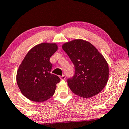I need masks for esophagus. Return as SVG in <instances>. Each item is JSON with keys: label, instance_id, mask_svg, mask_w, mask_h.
Instances as JSON below:
<instances>
[{"label": "esophagus", "instance_id": "esophagus-1", "mask_svg": "<svg viewBox=\"0 0 129 129\" xmlns=\"http://www.w3.org/2000/svg\"><path fill=\"white\" fill-rule=\"evenodd\" d=\"M59 77H60V79H61V80H65V79H66V76H65V75H62V76H60Z\"/></svg>", "mask_w": 129, "mask_h": 129}]
</instances>
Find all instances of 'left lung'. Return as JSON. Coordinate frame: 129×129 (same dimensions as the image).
Here are the masks:
<instances>
[{
	"mask_svg": "<svg viewBox=\"0 0 129 129\" xmlns=\"http://www.w3.org/2000/svg\"><path fill=\"white\" fill-rule=\"evenodd\" d=\"M62 49L74 66V76L67 79L71 91L86 98L99 93L109 76L108 65L102 54L90 43L81 39L65 43Z\"/></svg>",
	"mask_w": 129,
	"mask_h": 129,
	"instance_id": "1",
	"label": "left lung"
}]
</instances>
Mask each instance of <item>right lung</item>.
<instances>
[{
	"instance_id": "right-lung-1",
	"label": "right lung",
	"mask_w": 129,
	"mask_h": 129,
	"mask_svg": "<svg viewBox=\"0 0 129 129\" xmlns=\"http://www.w3.org/2000/svg\"><path fill=\"white\" fill-rule=\"evenodd\" d=\"M55 43H40L27 53L17 74L18 86L25 96L35 102H43L54 94L58 76L52 74L50 58L57 50Z\"/></svg>"
}]
</instances>
